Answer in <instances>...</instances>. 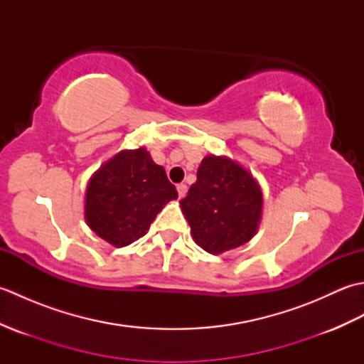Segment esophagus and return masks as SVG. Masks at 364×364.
Segmentation results:
<instances>
[{
  "label": "esophagus",
  "mask_w": 364,
  "mask_h": 364,
  "mask_svg": "<svg viewBox=\"0 0 364 364\" xmlns=\"http://www.w3.org/2000/svg\"><path fill=\"white\" fill-rule=\"evenodd\" d=\"M176 191H178V197H180V198H183L184 196H186V192H188V186H186V184H178V186H176Z\"/></svg>",
  "instance_id": "1"
}]
</instances>
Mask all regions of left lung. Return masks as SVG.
Masks as SVG:
<instances>
[{
    "mask_svg": "<svg viewBox=\"0 0 364 364\" xmlns=\"http://www.w3.org/2000/svg\"><path fill=\"white\" fill-rule=\"evenodd\" d=\"M181 211L197 245L222 255L257 235L262 215V191L249 170L228 156L208 154Z\"/></svg>",
    "mask_w": 364,
    "mask_h": 364,
    "instance_id": "obj_1",
    "label": "left lung"
}]
</instances>
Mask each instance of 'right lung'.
<instances>
[{"instance_id": "add662e5", "label": "right lung", "mask_w": 364, "mask_h": 364, "mask_svg": "<svg viewBox=\"0 0 364 364\" xmlns=\"http://www.w3.org/2000/svg\"><path fill=\"white\" fill-rule=\"evenodd\" d=\"M178 192L144 146L122 150L90 176L84 197L89 228L114 247L144 236L150 223Z\"/></svg>"}]
</instances>
